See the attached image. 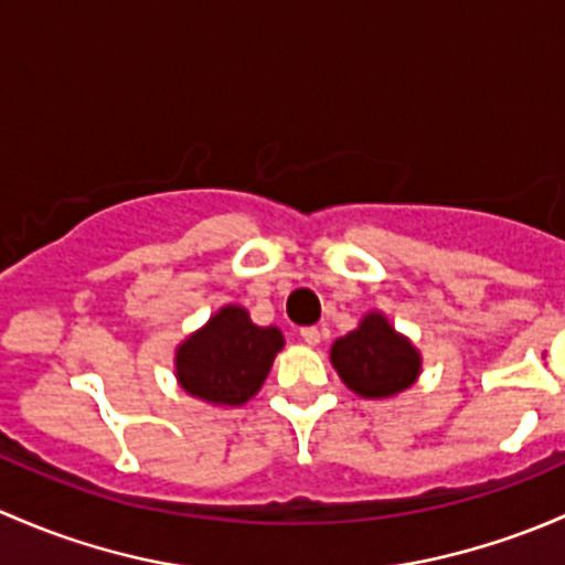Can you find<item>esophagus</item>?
Masks as SVG:
<instances>
[{
  "label": "esophagus",
  "mask_w": 565,
  "mask_h": 565,
  "mask_svg": "<svg viewBox=\"0 0 565 565\" xmlns=\"http://www.w3.org/2000/svg\"><path fill=\"white\" fill-rule=\"evenodd\" d=\"M299 334H301V340L307 342V345H318V342H321V331H318L316 326H305Z\"/></svg>",
  "instance_id": "34e87169"
}]
</instances>
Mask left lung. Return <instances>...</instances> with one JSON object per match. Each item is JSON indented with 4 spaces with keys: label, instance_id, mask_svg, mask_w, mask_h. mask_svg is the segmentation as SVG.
Wrapping results in <instances>:
<instances>
[{
    "label": "left lung",
    "instance_id": "1",
    "mask_svg": "<svg viewBox=\"0 0 565 565\" xmlns=\"http://www.w3.org/2000/svg\"><path fill=\"white\" fill-rule=\"evenodd\" d=\"M331 364L351 392L367 399L394 397L413 386L422 356L381 312H370L331 345Z\"/></svg>",
    "mask_w": 565,
    "mask_h": 565
}]
</instances>
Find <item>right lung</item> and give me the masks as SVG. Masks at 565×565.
<instances>
[{
  "label": "right lung",
  "mask_w": 565,
  "mask_h": 565,
  "mask_svg": "<svg viewBox=\"0 0 565 565\" xmlns=\"http://www.w3.org/2000/svg\"><path fill=\"white\" fill-rule=\"evenodd\" d=\"M285 340L277 326H255L228 305L177 348L179 386L212 405H244L258 394Z\"/></svg>",
  "instance_id": "1"
}]
</instances>
